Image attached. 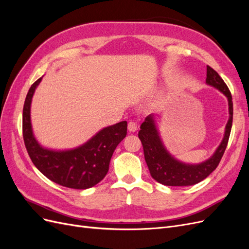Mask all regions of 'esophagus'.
Here are the masks:
<instances>
[{
  "mask_svg": "<svg viewBox=\"0 0 249 249\" xmlns=\"http://www.w3.org/2000/svg\"><path fill=\"white\" fill-rule=\"evenodd\" d=\"M127 130H129V132H131V133L136 132L137 131V124L134 122H130L129 124H127Z\"/></svg>",
  "mask_w": 249,
  "mask_h": 249,
  "instance_id": "esophagus-1",
  "label": "esophagus"
}]
</instances>
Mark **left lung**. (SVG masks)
<instances>
[{
    "instance_id": "left-lung-1",
    "label": "left lung",
    "mask_w": 249,
    "mask_h": 249,
    "mask_svg": "<svg viewBox=\"0 0 249 249\" xmlns=\"http://www.w3.org/2000/svg\"><path fill=\"white\" fill-rule=\"evenodd\" d=\"M207 85L219 90L228 99L229 103V120L225 125L223 138L219 146L209 159L197 164H190L179 161L173 157L164 145L158 130L155 115L150 114L145 117L138 133L141 140L145 162L149 169L150 176L158 183L165 186H192L201 182L212 173L219 164L227 148L232 124V102L231 94L225 84L212 67L207 66Z\"/></svg>"
}]
</instances>
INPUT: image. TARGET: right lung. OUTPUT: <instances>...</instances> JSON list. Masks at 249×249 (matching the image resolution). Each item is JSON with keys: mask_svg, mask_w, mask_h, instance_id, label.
I'll use <instances>...</instances> for the list:
<instances>
[{"mask_svg": "<svg viewBox=\"0 0 249 249\" xmlns=\"http://www.w3.org/2000/svg\"><path fill=\"white\" fill-rule=\"evenodd\" d=\"M42 78L29 89L22 110V135L33 164L52 182L72 189H88L99 184L109 170L111 157L126 136V122L103 127L82 145L70 149L42 146L35 138L31 123V104Z\"/></svg>", "mask_w": 249, "mask_h": 249, "instance_id": "1", "label": "right lung"}]
</instances>
